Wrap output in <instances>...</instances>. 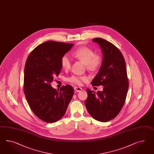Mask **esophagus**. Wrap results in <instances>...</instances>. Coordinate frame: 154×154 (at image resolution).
Wrapping results in <instances>:
<instances>
[{
	"mask_svg": "<svg viewBox=\"0 0 154 154\" xmlns=\"http://www.w3.org/2000/svg\"><path fill=\"white\" fill-rule=\"evenodd\" d=\"M74 89L77 92H80L82 90V88H79V87H77V86H75L74 88Z\"/></svg>",
	"mask_w": 154,
	"mask_h": 154,
	"instance_id": "34e87169",
	"label": "esophagus"
}]
</instances>
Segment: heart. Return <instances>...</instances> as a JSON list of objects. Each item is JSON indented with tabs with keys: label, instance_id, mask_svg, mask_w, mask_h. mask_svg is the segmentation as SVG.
I'll return each instance as SVG.
<instances>
[{
	"label": "heart",
	"instance_id": "heart-1",
	"mask_svg": "<svg viewBox=\"0 0 154 154\" xmlns=\"http://www.w3.org/2000/svg\"><path fill=\"white\" fill-rule=\"evenodd\" d=\"M73 56L84 63L88 71L95 72L98 70L103 63L101 56L95 54L94 50L86 46H82L75 50ZM61 66L63 68L68 70L71 66V59L67 55H64L60 60ZM88 77L86 76H81L73 75L68 79V81L71 83L78 85H81L83 82L88 81Z\"/></svg>",
	"mask_w": 154,
	"mask_h": 154
}]
</instances>
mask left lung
Returning <instances> with one entry per match:
<instances>
[{"label": "left lung", "instance_id": "8db88e82", "mask_svg": "<svg viewBox=\"0 0 154 154\" xmlns=\"http://www.w3.org/2000/svg\"><path fill=\"white\" fill-rule=\"evenodd\" d=\"M103 51L100 70L92 81L93 86H103L97 93L87 88L85 106L88 112L97 121L105 122L116 117L125 104L129 83L125 58L121 51L108 41L95 38Z\"/></svg>", "mask_w": 154, "mask_h": 154}]
</instances>
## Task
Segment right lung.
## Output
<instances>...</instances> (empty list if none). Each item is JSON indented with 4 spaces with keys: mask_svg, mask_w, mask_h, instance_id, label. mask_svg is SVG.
<instances>
[{
    "mask_svg": "<svg viewBox=\"0 0 154 154\" xmlns=\"http://www.w3.org/2000/svg\"><path fill=\"white\" fill-rule=\"evenodd\" d=\"M73 44L48 41L36 46L26 60L23 90L29 107L36 116L47 123L60 119L74 94L69 85L60 90L50 83L61 71L60 60Z\"/></svg>",
    "mask_w": 154,
    "mask_h": 154,
    "instance_id": "obj_1",
    "label": "right lung"
}]
</instances>
